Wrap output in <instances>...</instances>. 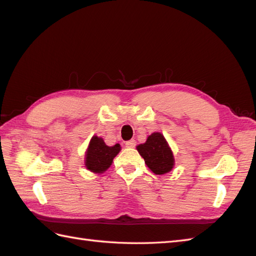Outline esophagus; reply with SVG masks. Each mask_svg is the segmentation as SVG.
Returning <instances> with one entry per match:
<instances>
[{
	"mask_svg": "<svg viewBox=\"0 0 256 256\" xmlns=\"http://www.w3.org/2000/svg\"><path fill=\"white\" fill-rule=\"evenodd\" d=\"M136 140H130L126 142V147H129V148H134V147H136Z\"/></svg>",
	"mask_w": 256,
	"mask_h": 256,
	"instance_id": "34e87169",
	"label": "esophagus"
}]
</instances>
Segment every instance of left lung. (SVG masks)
Instances as JSON below:
<instances>
[{
  "instance_id": "obj_1",
  "label": "left lung",
  "mask_w": 256,
  "mask_h": 256,
  "mask_svg": "<svg viewBox=\"0 0 256 256\" xmlns=\"http://www.w3.org/2000/svg\"><path fill=\"white\" fill-rule=\"evenodd\" d=\"M136 150L144 158L146 166L154 174H166L173 168V154L170 150L164 136L161 134L154 132L147 138V141L144 144L136 146Z\"/></svg>"
}]
</instances>
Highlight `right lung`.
<instances>
[{"label":"right lung","instance_id":"right-lung-1","mask_svg":"<svg viewBox=\"0 0 256 256\" xmlns=\"http://www.w3.org/2000/svg\"><path fill=\"white\" fill-rule=\"evenodd\" d=\"M120 150V145H106L102 138L92 136L86 154H85V166L88 170L94 173H102L112 164L114 157Z\"/></svg>","mask_w":256,"mask_h":256}]
</instances>
